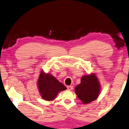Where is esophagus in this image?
<instances>
[{
  "mask_svg": "<svg viewBox=\"0 0 129 129\" xmlns=\"http://www.w3.org/2000/svg\"><path fill=\"white\" fill-rule=\"evenodd\" d=\"M73 87L72 86H67V89L69 90H71L73 89Z\"/></svg>",
  "mask_w": 129,
  "mask_h": 129,
  "instance_id": "34e87169",
  "label": "esophagus"
}]
</instances>
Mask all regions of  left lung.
<instances>
[{
    "instance_id": "obj_1",
    "label": "left lung",
    "mask_w": 129,
    "mask_h": 129,
    "mask_svg": "<svg viewBox=\"0 0 129 129\" xmlns=\"http://www.w3.org/2000/svg\"><path fill=\"white\" fill-rule=\"evenodd\" d=\"M101 86L98 78L94 73L81 77V83L75 87L76 93L83 104L96 100L100 94Z\"/></svg>"
}]
</instances>
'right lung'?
<instances>
[{
	"mask_svg": "<svg viewBox=\"0 0 129 129\" xmlns=\"http://www.w3.org/2000/svg\"><path fill=\"white\" fill-rule=\"evenodd\" d=\"M37 86L41 98L47 101L53 100L59 92L67 89L52 74L43 70L40 73Z\"/></svg>",
	"mask_w": 129,
	"mask_h": 129,
	"instance_id": "right-lung-1",
	"label": "right lung"
}]
</instances>
